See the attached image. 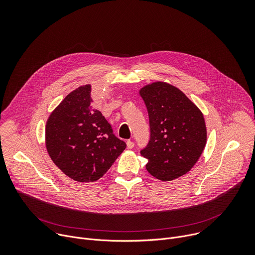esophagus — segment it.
I'll list each match as a JSON object with an SVG mask.
<instances>
[{"instance_id":"obj_1","label":"esophagus","mask_w":255,"mask_h":255,"mask_svg":"<svg viewBox=\"0 0 255 255\" xmlns=\"http://www.w3.org/2000/svg\"><path fill=\"white\" fill-rule=\"evenodd\" d=\"M127 147H128L129 149H132V148L134 147V142H133L132 140H128V141H127Z\"/></svg>"}]
</instances>
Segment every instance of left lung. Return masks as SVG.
<instances>
[{
    "label": "left lung",
    "instance_id": "obj_1",
    "mask_svg": "<svg viewBox=\"0 0 255 255\" xmlns=\"http://www.w3.org/2000/svg\"><path fill=\"white\" fill-rule=\"evenodd\" d=\"M139 94L146 105L150 126L149 142L140 151L148 159L147 171L162 181L186 174L207 142L200 109L180 90L163 82L145 86Z\"/></svg>",
    "mask_w": 255,
    "mask_h": 255
}]
</instances>
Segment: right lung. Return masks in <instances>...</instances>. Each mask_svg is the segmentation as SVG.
Here are the masks:
<instances>
[{"label":"right lung","mask_w":255,"mask_h":255,"mask_svg":"<svg viewBox=\"0 0 255 255\" xmlns=\"http://www.w3.org/2000/svg\"><path fill=\"white\" fill-rule=\"evenodd\" d=\"M91 85L69 93L50 114L45 128L47 152L68 177L91 183L102 177L126 143L91 103Z\"/></svg>","instance_id":"obj_1"}]
</instances>
